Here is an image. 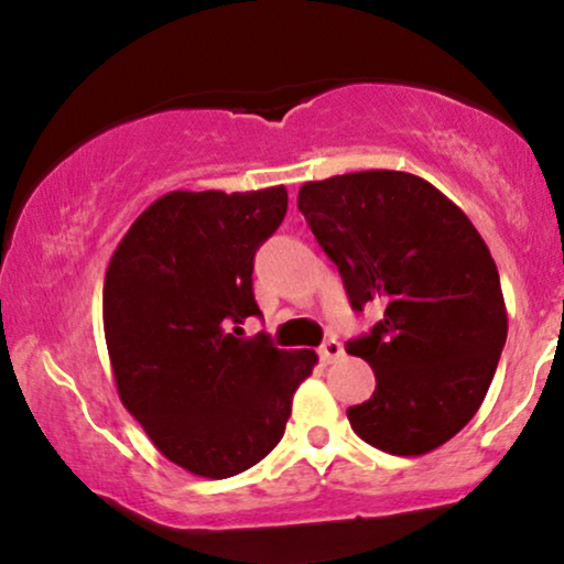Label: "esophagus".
I'll return each instance as SVG.
<instances>
[{
  "label": "esophagus",
  "instance_id": "obj_1",
  "mask_svg": "<svg viewBox=\"0 0 564 564\" xmlns=\"http://www.w3.org/2000/svg\"><path fill=\"white\" fill-rule=\"evenodd\" d=\"M318 352H321V360H323V364L328 366V364H334L336 358H341V352H345V349H341V341H336V339H326V341H323V345H321Z\"/></svg>",
  "mask_w": 564,
  "mask_h": 564
}]
</instances>
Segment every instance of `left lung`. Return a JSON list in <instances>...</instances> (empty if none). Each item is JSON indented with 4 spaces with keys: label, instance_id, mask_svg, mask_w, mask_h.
Wrapping results in <instances>:
<instances>
[{
    "label": "left lung",
    "instance_id": "8db88e82",
    "mask_svg": "<svg viewBox=\"0 0 564 564\" xmlns=\"http://www.w3.org/2000/svg\"><path fill=\"white\" fill-rule=\"evenodd\" d=\"M296 206L339 268L352 310L384 307L371 334L347 341L377 373L371 398L347 408L349 424L394 456L440 448L482 405L507 341L501 281L482 236L408 172L304 183Z\"/></svg>",
    "mask_w": 564,
    "mask_h": 564
}]
</instances>
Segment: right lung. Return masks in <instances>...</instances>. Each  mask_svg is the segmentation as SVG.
Segmentation results:
<instances>
[{
	"label": "right lung",
	"instance_id": "obj_1",
	"mask_svg": "<svg viewBox=\"0 0 564 564\" xmlns=\"http://www.w3.org/2000/svg\"><path fill=\"white\" fill-rule=\"evenodd\" d=\"M286 187L172 191L116 246L102 286V326L116 390L153 445L191 475L223 480L281 443L313 349L243 339L262 315L257 249L286 217Z\"/></svg>",
	"mask_w": 564,
	"mask_h": 564
}]
</instances>
